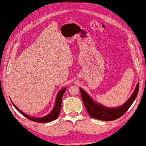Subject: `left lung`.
<instances>
[{
    "label": "left lung",
    "instance_id": "1",
    "mask_svg": "<svg viewBox=\"0 0 146 146\" xmlns=\"http://www.w3.org/2000/svg\"><path fill=\"white\" fill-rule=\"evenodd\" d=\"M139 90V83L136 87L135 90L132 96L123 106L115 108H108L94 102L92 98L83 89H80L82 100L87 112L91 117L105 121L115 120L121 117L133 104L138 95Z\"/></svg>",
    "mask_w": 146,
    "mask_h": 146
}]
</instances>
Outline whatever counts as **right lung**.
<instances>
[{
  "instance_id": "right-lung-1",
  "label": "right lung",
  "mask_w": 146,
  "mask_h": 146,
  "mask_svg": "<svg viewBox=\"0 0 146 146\" xmlns=\"http://www.w3.org/2000/svg\"><path fill=\"white\" fill-rule=\"evenodd\" d=\"M66 88H64L61 89V90L59 91V93L57 94V98H56V102H55V105L54 108L50 113H49L48 115L45 116L44 117H41V118H36V117H31V116L27 115V114L23 113V111H21L19 109L17 108L15 106L14 104L12 102V104L14 107L15 108V109L18 111L19 113H21L22 115H24L25 117H27L29 119H30L31 121H33L35 122H37V123H48L50 121H52L56 119L58 117V116L59 115V111L60 110V108H61V102H62V96H63L64 92H65Z\"/></svg>"
}]
</instances>
